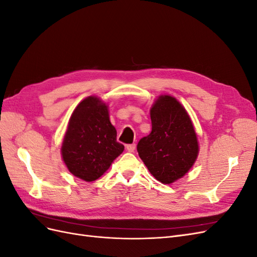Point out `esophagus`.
Wrapping results in <instances>:
<instances>
[{"mask_svg":"<svg viewBox=\"0 0 257 257\" xmlns=\"http://www.w3.org/2000/svg\"><path fill=\"white\" fill-rule=\"evenodd\" d=\"M136 149V145L135 144H131V145H126V150L128 152H134V150Z\"/></svg>","mask_w":257,"mask_h":257,"instance_id":"34e87169","label":"esophagus"}]
</instances>
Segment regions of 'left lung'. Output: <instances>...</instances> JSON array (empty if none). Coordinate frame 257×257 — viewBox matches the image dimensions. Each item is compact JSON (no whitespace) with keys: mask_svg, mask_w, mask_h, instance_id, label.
<instances>
[{"mask_svg":"<svg viewBox=\"0 0 257 257\" xmlns=\"http://www.w3.org/2000/svg\"><path fill=\"white\" fill-rule=\"evenodd\" d=\"M150 115L152 131L139 141L137 152L157 180L170 184L188 173L197 158L195 130L188 112L173 96H160Z\"/></svg>","mask_w":257,"mask_h":257,"instance_id":"1","label":"left lung"}]
</instances>
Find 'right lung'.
Instances as JSON below:
<instances>
[{
    "instance_id": "obj_1",
    "label": "right lung",
    "mask_w": 257,
    "mask_h": 257,
    "mask_svg": "<svg viewBox=\"0 0 257 257\" xmlns=\"http://www.w3.org/2000/svg\"><path fill=\"white\" fill-rule=\"evenodd\" d=\"M123 150L106 104L94 96L83 99L69 119L62 145V158L69 172L84 181H94Z\"/></svg>"
}]
</instances>
